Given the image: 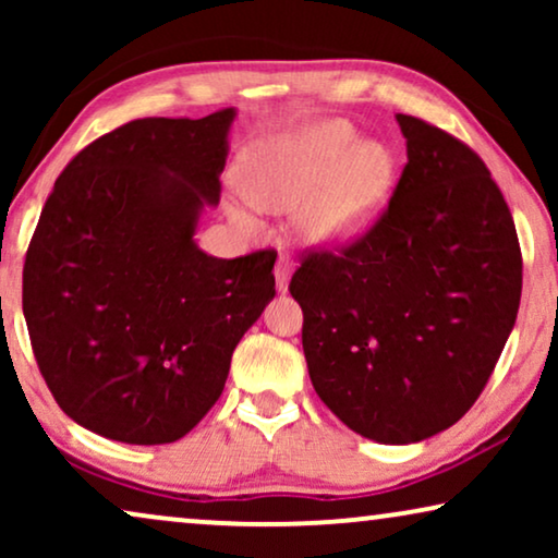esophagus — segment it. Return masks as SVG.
I'll use <instances>...</instances> for the list:
<instances>
[{
	"mask_svg": "<svg viewBox=\"0 0 558 558\" xmlns=\"http://www.w3.org/2000/svg\"><path fill=\"white\" fill-rule=\"evenodd\" d=\"M294 271V262L289 254H279L277 266H274V277H277V289L279 292H287L289 289V277Z\"/></svg>",
	"mask_w": 558,
	"mask_h": 558,
	"instance_id": "obj_1",
	"label": "esophagus"
}]
</instances>
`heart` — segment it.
Here are the masks:
<instances>
[{"mask_svg": "<svg viewBox=\"0 0 558 558\" xmlns=\"http://www.w3.org/2000/svg\"><path fill=\"white\" fill-rule=\"evenodd\" d=\"M396 157L384 142H357L348 121H317L251 149L241 187L256 208L300 210L304 239L342 246L368 233L388 205Z\"/></svg>", "mask_w": 558, "mask_h": 558, "instance_id": "1", "label": "heart"}]
</instances>
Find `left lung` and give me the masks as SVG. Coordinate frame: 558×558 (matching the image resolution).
Listing matches in <instances>:
<instances>
[{
  "instance_id": "obj_1",
  "label": "left lung",
  "mask_w": 558,
  "mask_h": 558,
  "mask_svg": "<svg viewBox=\"0 0 558 558\" xmlns=\"http://www.w3.org/2000/svg\"><path fill=\"white\" fill-rule=\"evenodd\" d=\"M407 157L361 239L310 248L292 274L312 386L350 429L411 445L468 414L515 325L523 256L483 159L399 113Z\"/></svg>"
}]
</instances>
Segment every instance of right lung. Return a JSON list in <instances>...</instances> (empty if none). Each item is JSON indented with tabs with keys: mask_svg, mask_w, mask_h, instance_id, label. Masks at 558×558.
Masks as SVG:
<instances>
[{
	"mask_svg": "<svg viewBox=\"0 0 558 558\" xmlns=\"http://www.w3.org/2000/svg\"><path fill=\"white\" fill-rule=\"evenodd\" d=\"M233 109L134 119L75 155L37 220L22 312L52 399L126 445H167L223 393L274 296L277 251L216 258L197 216L220 201Z\"/></svg>",
	"mask_w": 558,
	"mask_h": 558,
	"instance_id": "1",
	"label": "right lung"
}]
</instances>
